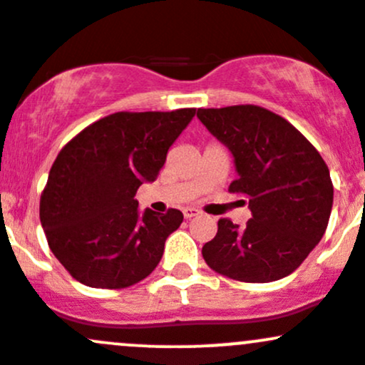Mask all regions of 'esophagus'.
I'll return each mask as SVG.
<instances>
[{"mask_svg": "<svg viewBox=\"0 0 365 365\" xmlns=\"http://www.w3.org/2000/svg\"><path fill=\"white\" fill-rule=\"evenodd\" d=\"M200 213H201L200 210L194 208V206H187V208H183V217H185V219H192V217H197Z\"/></svg>", "mask_w": 365, "mask_h": 365, "instance_id": "obj_1", "label": "esophagus"}]
</instances>
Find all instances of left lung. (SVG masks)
Masks as SVG:
<instances>
[{"label":"left lung","instance_id":"obj_1","mask_svg":"<svg viewBox=\"0 0 365 365\" xmlns=\"http://www.w3.org/2000/svg\"><path fill=\"white\" fill-rule=\"evenodd\" d=\"M201 123L231 152L252 217L245 227L219 220L203 245L212 270L242 282H270L297 270L329 226L330 171L318 150L279 114L259 106L197 109Z\"/></svg>","mask_w":365,"mask_h":365}]
</instances>
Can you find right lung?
Here are the masks:
<instances>
[{
    "mask_svg": "<svg viewBox=\"0 0 365 365\" xmlns=\"http://www.w3.org/2000/svg\"><path fill=\"white\" fill-rule=\"evenodd\" d=\"M196 109L114 113L61 148L40 197L47 244L76 281L120 289L148 277L183 213L139 212L135 192L153 182Z\"/></svg>",
    "mask_w": 365,
    "mask_h": 365,
    "instance_id": "obj_1",
    "label": "right lung"
}]
</instances>
